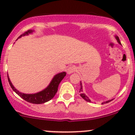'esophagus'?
<instances>
[{
    "instance_id": "obj_1",
    "label": "esophagus",
    "mask_w": 135,
    "mask_h": 135,
    "mask_svg": "<svg viewBox=\"0 0 135 135\" xmlns=\"http://www.w3.org/2000/svg\"><path fill=\"white\" fill-rule=\"evenodd\" d=\"M76 70H77V67H76V66H74V65H73V66H70L67 68V69H66V73L69 74H72V73L76 72Z\"/></svg>"
}]
</instances>
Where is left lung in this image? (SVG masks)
Instances as JSON below:
<instances>
[{
	"label": "left lung",
	"mask_w": 135,
	"mask_h": 135,
	"mask_svg": "<svg viewBox=\"0 0 135 135\" xmlns=\"http://www.w3.org/2000/svg\"><path fill=\"white\" fill-rule=\"evenodd\" d=\"M115 38H116V39H117V40H118V43L120 44H121V42H120V41H119V37H118V36H115ZM82 91H83V89H82V85H81V83L80 82V93H81V94H80V96H81V97H82L83 99H84V100H86V101L89 102V103H91V101L90 99H89V98H88V97H87L86 95H85V94L83 93H82ZM111 100H108V101L104 102V103H102V104H104V103H109V102L111 101Z\"/></svg>",
	"instance_id": "8db88e82"
}]
</instances>
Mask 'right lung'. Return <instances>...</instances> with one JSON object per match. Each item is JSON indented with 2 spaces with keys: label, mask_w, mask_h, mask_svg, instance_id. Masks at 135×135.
Here are the masks:
<instances>
[{
  "label": "right lung",
  "mask_w": 135,
  "mask_h": 135,
  "mask_svg": "<svg viewBox=\"0 0 135 135\" xmlns=\"http://www.w3.org/2000/svg\"><path fill=\"white\" fill-rule=\"evenodd\" d=\"M32 32V30H28V31H26L24 33H23L22 35H20V36H19V38L21 37L22 36H25V35H28V34L31 33ZM65 76H66V73H65V72H62V73H59V74L55 75L54 76V78H53V80H51L50 85H49L44 90L35 94H24L18 91L13 86L12 84L11 83L10 80H9L8 76V82L9 85H10L11 88H12V89H13L19 96L21 97L23 99H24L26 101L28 102V103H32V104H42V103H44L49 101V100H51L52 98H54V97L55 96V94L57 92L59 84Z\"/></svg>",
  "instance_id": "1"
}]
</instances>
